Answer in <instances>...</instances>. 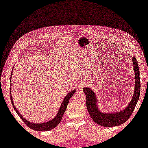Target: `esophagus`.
<instances>
[{"instance_id": "obj_1", "label": "esophagus", "mask_w": 148, "mask_h": 148, "mask_svg": "<svg viewBox=\"0 0 148 148\" xmlns=\"http://www.w3.org/2000/svg\"><path fill=\"white\" fill-rule=\"evenodd\" d=\"M84 85H85V83H84V82H82V81H81V82H79V83L77 84L78 89L81 90L84 86Z\"/></svg>"}]
</instances>
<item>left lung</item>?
<instances>
[{
    "mask_svg": "<svg viewBox=\"0 0 148 148\" xmlns=\"http://www.w3.org/2000/svg\"><path fill=\"white\" fill-rule=\"evenodd\" d=\"M134 70L136 74L135 92L131 102L123 111L115 113H102L97 108L96 96L93 91L89 88H84L83 92L86 97V108L90 116L96 123L102 127H116L124 123L132 114L139 100L140 92V82L139 77V69L136 58H132Z\"/></svg>",
    "mask_w": 148,
    "mask_h": 148,
    "instance_id": "8db88e82",
    "label": "left lung"
}]
</instances>
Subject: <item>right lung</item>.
Wrapping results in <instances>:
<instances>
[{"label": "right lung", "mask_w": 148, "mask_h": 148, "mask_svg": "<svg viewBox=\"0 0 148 148\" xmlns=\"http://www.w3.org/2000/svg\"><path fill=\"white\" fill-rule=\"evenodd\" d=\"M12 70H13V68H12ZM12 70L11 72V77L12 76ZM11 88V86L10 87V90ZM75 90H72V92H71L69 93L68 95H66V97H65L64 100H63V102L62 103V105L60 108L59 109V111L58 112L57 115L56 116V117L55 118H53L52 120L44 123H30V121L26 120L23 116H22L20 113L18 112V110L16 109V108H15V106H14V103L12 102V95L11 94V92H10V97H11V101L12 103V105L13 106V108L15 110V111L16 112V113L18 114V115L20 116V118L23 120V121L26 124L27 126L29 127L31 129L33 130H37V131H48V130H51L53 128H55L57 125L59 124V123L61 121L63 115H64L65 111H66V109L67 108V105L68 103L69 102V100L72 97V96L74 95L75 93Z\"/></svg>", "instance_id": "1"}]
</instances>
